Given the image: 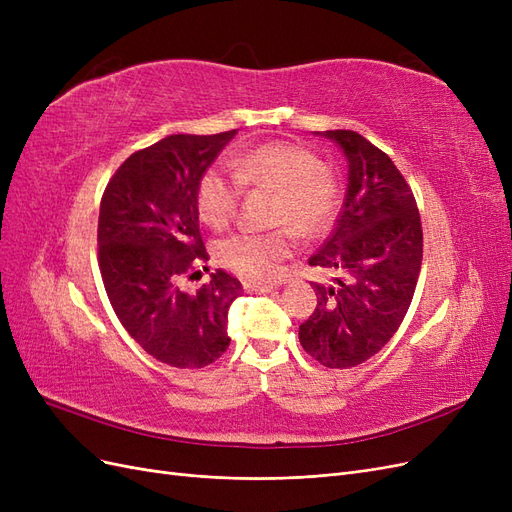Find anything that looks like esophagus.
Returning <instances> with one entry per match:
<instances>
[{"instance_id": "esophagus-1", "label": "esophagus", "mask_w": 512, "mask_h": 512, "mask_svg": "<svg viewBox=\"0 0 512 512\" xmlns=\"http://www.w3.org/2000/svg\"><path fill=\"white\" fill-rule=\"evenodd\" d=\"M245 292H252V294H265V292H273V284H262V282H243Z\"/></svg>"}]
</instances>
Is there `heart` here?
<instances>
[{"label":"heart","instance_id":"b5f03b06","mask_svg":"<svg viewBox=\"0 0 512 512\" xmlns=\"http://www.w3.org/2000/svg\"><path fill=\"white\" fill-rule=\"evenodd\" d=\"M228 168L235 180L220 168H209L200 177L198 213L209 226L220 228L235 218L241 196L239 184L250 190L275 192L271 222L286 228L235 232L218 247L226 269L247 280H271L280 262L297 247L293 227L303 237H318L331 226L337 209L335 183L316 153L288 143L260 145L232 158ZM288 225L293 227L288 229Z\"/></svg>","mask_w":512,"mask_h":512}]
</instances>
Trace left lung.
<instances>
[{
    "instance_id": "obj_1",
    "label": "left lung",
    "mask_w": 512,
    "mask_h": 512,
    "mask_svg": "<svg viewBox=\"0 0 512 512\" xmlns=\"http://www.w3.org/2000/svg\"><path fill=\"white\" fill-rule=\"evenodd\" d=\"M348 160L344 207L309 265L335 273L312 282L316 309L301 327L307 354L331 369L361 365L399 329L423 262V228L410 185L393 160L352 130L316 132Z\"/></svg>"
}]
</instances>
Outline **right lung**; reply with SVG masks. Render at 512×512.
<instances>
[{
    "mask_svg": "<svg viewBox=\"0 0 512 512\" xmlns=\"http://www.w3.org/2000/svg\"><path fill=\"white\" fill-rule=\"evenodd\" d=\"M235 134H170L132 153L100 203L98 262L108 301L134 342L170 367L200 369L230 344L228 309L241 282L218 269L190 294L181 280L207 260L198 181Z\"/></svg>",
    "mask_w": 512,
    "mask_h": 512,
    "instance_id": "obj_1",
    "label": "right lung"
}]
</instances>
